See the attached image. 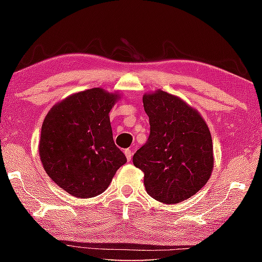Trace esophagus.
I'll return each instance as SVG.
<instances>
[{
    "label": "esophagus",
    "instance_id": "obj_1",
    "mask_svg": "<svg viewBox=\"0 0 262 262\" xmlns=\"http://www.w3.org/2000/svg\"><path fill=\"white\" fill-rule=\"evenodd\" d=\"M125 155H126V157H127V159H128V161H130V159H132V150L130 149H126L125 150Z\"/></svg>",
    "mask_w": 262,
    "mask_h": 262
}]
</instances>
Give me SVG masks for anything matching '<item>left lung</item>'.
<instances>
[{"label":"left lung","instance_id":"8db88e82","mask_svg":"<svg viewBox=\"0 0 262 262\" xmlns=\"http://www.w3.org/2000/svg\"><path fill=\"white\" fill-rule=\"evenodd\" d=\"M143 106L150 135L133 163L143 171L150 196L166 205L179 203L210 178L214 156L209 128L196 110L165 91L145 94Z\"/></svg>","mask_w":262,"mask_h":262}]
</instances>
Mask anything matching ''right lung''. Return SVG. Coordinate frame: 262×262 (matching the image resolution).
<instances>
[{
  "label": "right lung",
  "instance_id": "1",
  "mask_svg": "<svg viewBox=\"0 0 262 262\" xmlns=\"http://www.w3.org/2000/svg\"><path fill=\"white\" fill-rule=\"evenodd\" d=\"M119 98L104 89H89L53 106L42 122V166L57 186L74 196L101 194L127 162L114 144L108 115Z\"/></svg>",
  "mask_w": 262,
  "mask_h": 262
}]
</instances>
